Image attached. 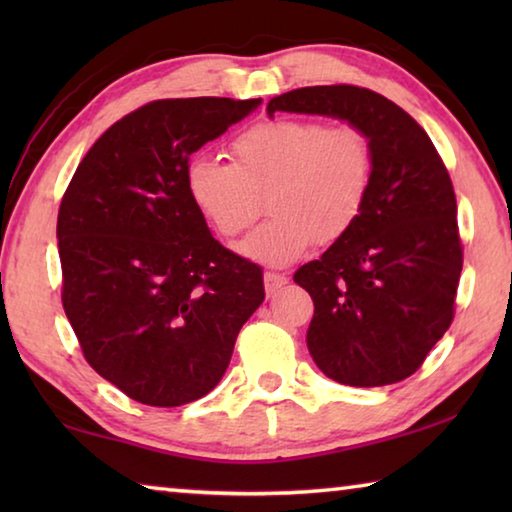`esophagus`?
I'll return each instance as SVG.
<instances>
[{"instance_id": "1", "label": "esophagus", "mask_w": 512, "mask_h": 512, "mask_svg": "<svg viewBox=\"0 0 512 512\" xmlns=\"http://www.w3.org/2000/svg\"><path fill=\"white\" fill-rule=\"evenodd\" d=\"M284 284H287V275H282V273H266L264 275L266 296H275V293L280 291Z\"/></svg>"}]
</instances>
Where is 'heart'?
<instances>
[{"label":"heart","instance_id":"obj_1","mask_svg":"<svg viewBox=\"0 0 512 512\" xmlns=\"http://www.w3.org/2000/svg\"><path fill=\"white\" fill-rule=\"evenodd\" d=\"M235 164L207 155L187 162L185 185L223 237L257 219L268 194L273 216L239 241L244 257L287 266L316 244H334L357 225L372 192L375 153L357 126L268 119L232 144Z\"/></svg>","mask_w":512,"mask_h":512}]
</instances>
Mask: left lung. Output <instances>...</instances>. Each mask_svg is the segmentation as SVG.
Returning <instances> with one entry per match:
<instances>
[{"instance_id":"left-lung-1","label":"left lung","mask_w":512,"mask_h":512,"mask_svg":"<svg viewBox=\"0 0 512 512\" xmlns=\"http://www.w3.org/2000/svg\"><path fill=\"white\" fill-rule=\"evenodd\" d=\"M266 112L334 117L370 137L366 210L293 282L314 300L307 348L329 379L370 388L411 377L452 325L463 268L456 196L436 146L409 112L357 85L284 92Z\"/></svg>"}]
</instances>
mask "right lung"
Segmentation results:
<instances>
[{"label":"right lung","instance_id":"1","mask_svg":"<svg viewBox=\"0 0 512 512\" xmlns=\"http://www.w3.org/2000/svg\"><path fill=\"white\" fill-rule=\"evenodd\" d=\"M259 103H146L92 144L60 203L67 320L90 366L135 402L210 393L262 305V268L212 237L185 185L189 155Z\"/></svg>","mask_w":512,"mask_h":512}]
</instances>
